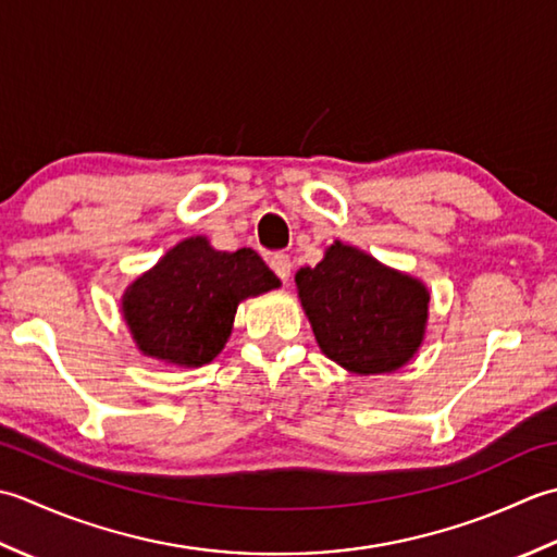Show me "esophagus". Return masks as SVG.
Masks as SVG:
<instances>
[{"mask_svg": "<svg viewBox=\"0 0 557 557\" xmlns=\"http://www.w3.org/2000/svg\"><path fill=\"white\" fill-rule=\"evenodd\" d=\"M269 267H271V271H274V274H276L283 283H288V278H290V269H293V264H290V257H288V255H283V252L271 255V257H269Z\"/></svg>", "mask_w": 557, "mask_h": 557, "instance_id": "obj_1", "label": "esophagus"}]
</instances>
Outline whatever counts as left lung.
<instances>
[{"instance_id": "8db88e82", "label": "left lung", "mask_w": 557, "mask_h": 557, "mask_svg": "<svg viewBox=\"0 0 557 557\" xmlns=\"http://www.w3.org/2000/svg\"><path fill=\"white\" fill-rule=\"evenodd\" d=\"M295 283L322 354L350 372H392L423 342L430 302L423 283L356 247L334 243Z\"/></svg>"}]
</instances>
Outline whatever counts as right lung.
Here are the masks:
<instances>
[{"instance_id": "1", "label": "right lung", "mask_w": 557, "mask_h": 557, "mask_svg": "<svg viewBox=\"0 0 557 557\" xmlns=\"http://www.w3.org/2000/svg\"><path fill=\"white\" fill-rule=\"evenodd\" d=\"M278 283L255 249L219 252L207 237H189L132 283L122 310L146 356L203 366L228 342L237 302Z\"/></svg>"}]
</instances>
